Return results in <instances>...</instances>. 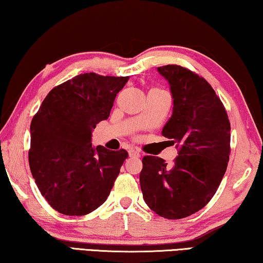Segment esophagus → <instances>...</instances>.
I'll return each mask as SVG.
<instances>
[{
    "instance_id": "obj_1",
    "label": "esophagus",
    "mask_w": 263,
    "mask_h": 263,
    "mask_svg": "<svg viewBox=\"0 0 263 263\" xmlns=\"http://www.w3.org/2000/svg\"><path fill=\"white\" fill-rule=\"evenodd\" d=\"M128 154H129V157H130V158H139L140 157L139 152L136 149H133V148H132V149L128 151Z\"/></svg>"
}]
</instances>
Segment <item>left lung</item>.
Masks as SVG:
<instances>
[{
    "label": "left lung",
    "mask_w": 263,
    "mask_h": 263,
    "mask_svg": "<svg viewBox=\"0 0 263 263\" xmlns=\"http://www.w3.org/2000/svg\"><path fill=\"white\" fill-rule=\"evenodd\" d=\"M168 82L172 116L162 135L179 148L172 165L142 159L140 186L146 204L167 219L203 209L218 189L230 154V122L222 102L204 78L179 65L158 67Z\"/></svg>",
    "instance_id": "8db88e82"
}]
</instances>
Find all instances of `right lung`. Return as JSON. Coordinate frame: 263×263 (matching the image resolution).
<instances>
[{
    "mask_svg": "<svg viewBox=\"0 0 263 263\" xmlns=\"http://www.w3.org/2000/svg\"><path fill=\"white\" fill-rule=\"evenodd\" d=\"M129 77L90 72L49 91L30 123L29 167L48 204L66 216L100 208L111 191L127 151L93 147L96 124L106 120Z\"/></svg>",
    "mask_w": 263,
    "mask_h": 263,
    "instance_id": "1",
    "label": "right lung"
}]
</instances>
